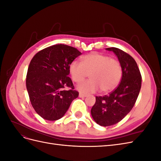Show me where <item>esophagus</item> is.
I'll use <instances>...</instances> for the list:
<instances>
[{"instance_id": "1", "label": "esophagus", "mask_w": 161, "mask_h": 161, "mask_svg": "<svg viewBox=\"0 0 161 161\" xmlns=\"http://www.w3.org/2000/svg\"><path fill=\"white\" fill-rule=\"evenodd\" d=\"M79 96V97H80V98H82V97H86V95H85V94H83V93H81V92H80Z\"/></svg>"}]
</instances>
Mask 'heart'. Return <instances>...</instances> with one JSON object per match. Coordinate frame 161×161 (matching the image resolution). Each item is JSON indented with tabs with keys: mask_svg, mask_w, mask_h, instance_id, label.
I'll list each match as a JSON object with an SVG mask.
<instances>
[{
	"mask_svg": "<svg viewBox=\"0 0 161 161\" xmlns=\"http://www.w3.org/2000/svg\"><path fill=\"white\" fill-rule=\"evenodd\" d=\"M72 80L80 83L89 74L90 80L78 85L77 89L83 93L95 92L100 89L108 92L115 89L122 76L120 62L114 58L99 53H91L81 58V63L73 61L69 65Z\"/></svg>",
	"mask_w": 161,
	"mask_h": 161,
	"instance_id": "heart-1",
	"label": "heart"
}]
</instances>
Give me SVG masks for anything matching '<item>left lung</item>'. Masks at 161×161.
Segmentation results:
<instances>
[{"instance_id": "8db88e82", "label": "left lung", "mask_w": 161, "mask_h": 161, "mask_svg": "<svg viewBox=\"0 0 161 161\" xmlns=\"http://www.w3.org/2000/svg\"><path fill=\"white\" fill-rule=\"evenodd\" d=\"M118 56L122 68V77L118 86L109 95L96 97L91 110L97 124L102 126L114 125L123 119L133 108L142 84L138 66L128 53L117 47H108Z\"/></svg>"}]
</instances>
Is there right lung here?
<instances>
[{"mask_svg": "<svg viewBox=\"0 0 161 161\" xmlns=\"http://www.w3.org/2000/svg\"><path fill=\"white\" fill-rule=\"evenodd\" d=\"M81 53L74 47L56 44L38 52L31 59L27 90L32 107L43 119H60L79 96L69 75L70 63ZM65 87L69 91L64 90Z\"/></svg>", "mask_w": 161, "mask_h": 161, "instance_id": "obj_1", "label": "right lung"}]
</instances>
